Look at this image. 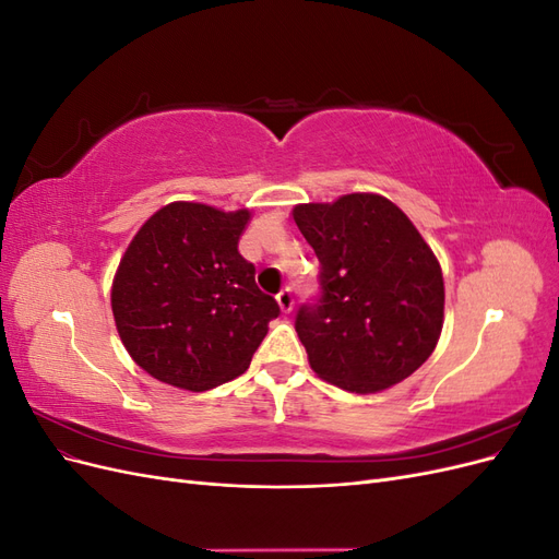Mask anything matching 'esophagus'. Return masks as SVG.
Masks as SVG:
<instances>
[{
    "mask_svg": "<svg viewBox=\"0 0 559 559\" xmlns=\"http://www.w3.org/2000/svg\"><path fill=\"white\" fill-rule=\"evenodd\" d=\"M277 306H280V310L284 314L294 310V294H292V289H284V292L277 294Z\"/></svg>",
    "mask_w": 559,
    "mask_h": 559,
    "instance_id": "34e87169",
    "label": "esophagus"
}]
</instances>
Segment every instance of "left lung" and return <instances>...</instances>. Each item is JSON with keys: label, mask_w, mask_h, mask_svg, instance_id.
<instances>
[{"label": "left lung", "mask_w": 559, "mask_h": 559, "mask_svg": "<svg viewBox=\"0 0 559 559\" xmlns=\"http://www.w3.org/2000/svg\"><path fill=\"white\" fill-rule=\"evenodd\" d=\"M321 263V298L298 310L310 368L352 394H376L425 364L443 331L445 284L433 249L380 193L292 210Z\"/></svg>", "instance_id": "obj_1"}]
</instances>
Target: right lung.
<instances>
[{
	"mask_svg": "<svg viewBox=\"0 0 559 559\" xmlns=\"http://www.w3.org/2000/svg\"><path fill=\"white\" fill-rule=\"evenodd\" d=\"M251 210L175 200L134 233L111 282L114 324L151 378L205 392L242 376L280 314L238 242Z\"/></svg>",
	"mask_w": 559,
	"mask_h": 559,
	"instance_id": "1",
	"label": "right lung"
}]
</instances>
